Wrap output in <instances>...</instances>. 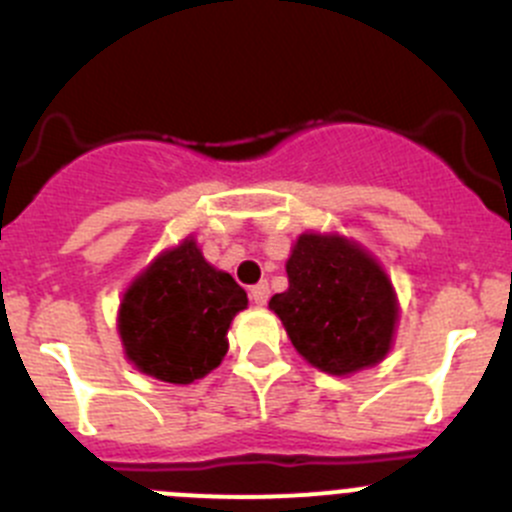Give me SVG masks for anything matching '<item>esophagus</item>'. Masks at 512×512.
<instances>
[{"label":"esophagus","mask_w":512,"mask_h":512,"mask_svg":"<svg viewBox=\"0 0 512 512\" xmlns=\"http://www.w3.org/2000/svg\"><path fill=\"white\" fill-rule=\"evenodd\" d=\"M250 300L260 307L267 305V300H270V285H267V282H257V285H252Z\"/></svg>","instance_id":"obj_1"}]
</instances>
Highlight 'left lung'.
<instances>
[{"label":"left lung","mask_w":512,"mask_h":512,"mask_svg":"<svg viewBox=\"0 0 512 512\" xmlns=\"http://www.w3.org/2000/svg\"><path fill=\"white\" fill-rule=\"evenodd\" d=\"M285 267L290 287L272 297L270 310L310 365L350 375L388 355L398 297L372 255L340 235L307 232Z\"/></svg>","instance_id":"8db88e82"}]
</instances>
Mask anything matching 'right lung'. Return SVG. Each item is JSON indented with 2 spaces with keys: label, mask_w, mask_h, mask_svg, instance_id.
<instances>
[{
  "label": "right lung",
  "mask_w": 512,
  "mask_h": 512,
  "mask_svg": "<svg viewBox=\"0 0 512 512\" xmlns=\"http://www.w3.org/2000/svg\"><path fill=\"white\" fill-rule=\"evenodd\" d=\"M245 307L247 292L187 237L124 292L117 317L124 355L145 375L190 385L220 365L232 317Z\"/></svg>",
  "instance_id": "right-lung-1"
}]
</instances>
